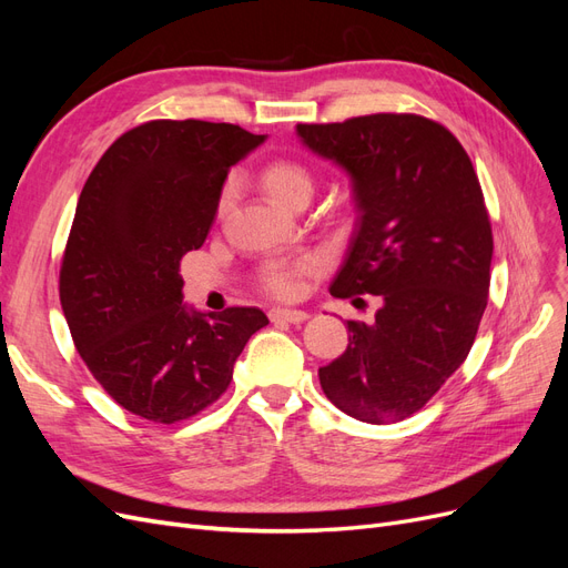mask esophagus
Masks as SVG:
<instances>
[{
  "label": "esophagus",
  "mask_w": 568,
  "mask_h": 568,
  "mask_svg": "<svg viewBox=\"0 0 568 568\" xmlns=\"http://www.w3.org/2000/svg\"><path fill=\"white\" fill-rule=\"evenodd\" d=\"M307 315L305 311H286V307H274V311H270V320L272 322H288V324H301L305 322Z\"/></svg>",
  "instance_id": "obj_1"
}]
</instances>
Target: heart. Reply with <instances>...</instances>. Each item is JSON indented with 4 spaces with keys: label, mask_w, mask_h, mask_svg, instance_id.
I'll return each mask as SVG.
<instances>
[{
    "label": "heart",
    "mask_w": 568,
    "mask_h": 568,
    "mask_svg": "<svg viewBox=\"0 0 568 568\" xmlns=\"http://www.w3.org/2000/svg\"><path fill=\"white\" fill-rule=\"evenodd\" d=\"M265 192L284 205H288L301 194H313V175L311 170L296 161H272L263 170ZM232 189L225 186L217 201V211L227 209ZM320 272V263L315 257H298L291 263H272L263 274V288L274 298H296L307 277H315Z\"/></svg>",
    "instance_id": "heart-1"
}]
</instances>
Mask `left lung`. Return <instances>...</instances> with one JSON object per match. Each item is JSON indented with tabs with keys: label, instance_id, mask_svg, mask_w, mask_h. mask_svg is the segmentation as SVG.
Masks as SVG:
<instances>
[{
	"label": "left lung",
	"instance_id": "1",
	"mask_svg": "<svg viewBox=\"0 0 568 568\" xmlns=\"http://www.w3.org/2000/svg\"><path fill=\"white\" fill-rule=\"evenodd\" d=\"M296 132L353 180L357 222L332 296L384 301L374 324L348 320L322 390L359 422H403L467 359L488 305L493 230L476 170L448 128L415 113Z\"/></svg>",
	"mask_w": 568,
	"mask_h": 568
}]
</instances>
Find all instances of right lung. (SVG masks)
<instances>
[{"mask_svg": "<svg viewBox=\"0 0 568 568\" xmlns=\"http://www.w3.org/2000/svg\"><path fill=\"white\" fill-rule=\"evenodd\" d=\"M263 142L230 123L149 120L120 134L82 186L61 307L84 365L136 417L175 424L213 405L267 324L257 307L192 311L180 277L182 257L209 236L230 168Z\"/></svg>", "mask_w": 568, "mask_h": 568, "instance_id": "right-lung-1", "label": "right lung"}]
</instances>
